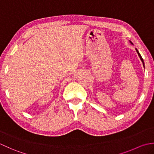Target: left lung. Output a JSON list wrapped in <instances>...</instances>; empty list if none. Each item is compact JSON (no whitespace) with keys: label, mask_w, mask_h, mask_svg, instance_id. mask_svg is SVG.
I'll list each match as a JSON object with an SVG mask.
<instances>
[{"label":"left lung","mask_w":154,"mask_h":154,"mask_svg":"<svg viewBox=\"0 0 154 154\" xmlns=\"http://www.w3.org/2000/svg\"><path fill=\"white\" fill-rule=\"evenodd\" d=\"M130 43H131L132 44H133L131 42H130ZM136 51H137V53H138V55H139V57H140V60H141V61H142V63H143V67H144V62H143V60L142 59V56H141V55L140 54V53H139V51H138V50H137V49H136Z\"/></svg>","instance_id":"8db88e82"}]
</instances>
